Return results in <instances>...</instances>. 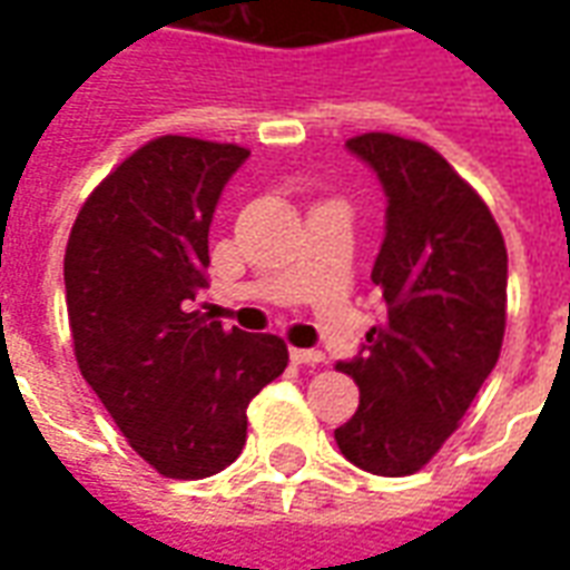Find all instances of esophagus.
I'll return each instance as SVG.
<instances>
[{"mask_svg": "<svg viewBox=\"0 0 570 570\" xmlns=\"http://www.w3.org/2000/svg\"><path fill=\"white\" fill-rule=\"evenodd\" d=\"M289 357L296 360V363H302V366H321L323 360H326L321 351H314V347H293Z\"/></svg>", "mask_w": 570, "mask_h": 570, "instance_id": "esophagus-1", "label": "esophagus"}]
</instances>
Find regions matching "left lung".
<instances>
[{
	"mask_svg": "<svg viewBox=\"0 0 570 570\" xmlns=\"http://www.w3.org/2000/svg\"><path fill=\"white\" fill-rule=\"evenodd\" d=\"M347 149L387 198L372 265L387 321L338 363L357 382L360 406L335 442L360 470L409 476L458 430L501 357L507 247L485 200L428 142L363 134Z\"/></svg>",
	"mask_w": 570,
	"mask_h": 570,
	"instance_id": "8db88e82",
	"label": "left lung"
}]
</instances>
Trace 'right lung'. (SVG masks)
Listing matches in <instances>:
<instances>
[{
  "label": "right lung",
  "mask_w": 570,
  "mask_h": 570,
  "mask_svg": "<svg viewBox=\"0 0 570 570\" xmlns=\"http://www.w3.org/2000/svg\"><path fill=\"white\" fill-rule=\"evenodd\" d=\"M249 151L158 137L76 216L63 256L76 360L130 449L167 479H204L247 442V406L289 363L277 335L191 311L213 213Z\"/></svg>",
  "instance_id": "right-lung-1"
}]
</instances>
